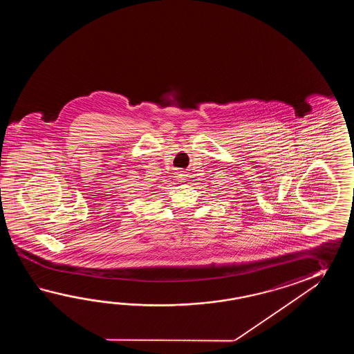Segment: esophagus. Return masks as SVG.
<instances>
[{
	"label": "esophagus",
	"mask_w": 354,
	"mask_h": 354,
	"mask_svg": "<svg viewBox=\"0 0 354 354\" xmlns=\"http://www.w3.org/2000/svg\"><path fill=\"white\" fill-rule=\"evenodd\" d=\"M176 177H177V180H186V172L185 171H177L176 172Z\"/></svg>",
	"instance_id": "esophagus-1"
}]
</instances>
